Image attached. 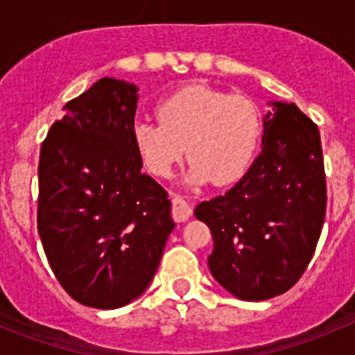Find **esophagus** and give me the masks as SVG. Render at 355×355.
Masks as SVG:
<instances>
[{"label": "esophagus", "instance_id": "esophagus-1", "mask_svg": "<svg viewBox=\"0 0 355 355\" xmlns=\"http://www.w3.org/2000/svg\"><path fill=\"white\" fill-rule=\"evenodd\" d=\"M172 215H174V218L178 222H187L192 216V209H190V206L181 197H175L172 200Z\"/></svg>", "mask_w": 355, "mask_h": 355}]
</instances>
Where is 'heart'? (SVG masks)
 Wrapping results in <instances>:
<instances>
[{"mask_svg":"<svg viewBox=\"0 0 355 355\" xmlns=\"http://www.w3.org/2000/svg\"><path fill=\"white\" fill-rule=\"evenodd\" d=\"M156 117L159 124H135L133 140L146 168L158 178H171L188 153L187 184L234 183L258 150L261 121L243 96L188 85L159 103Z\"/></svg>","mask_w":355,"mask_h":355,"instance_id":"1","label":"heart"}]
</instances>
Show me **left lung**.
I'll return each mask as SVG.
<instances>
[{"label": "left lung", "mask_w": 355, "mask_h": 355, "mask_svg": "<svg viewBox=\"0 0 355 355\" xmlns=\"http://www.w3.org/2000/svg\"><path fill=\"white\" fill-rule=\"evenodd\" d=\"M270 106L263 117L261 153L247 174L196 208L213 236L211 275L229 293L252 302L277 297L299 281L327 205L318 128L293 103Z\"/></svg>", "instance_id": "8db88e82"}]
</instances>
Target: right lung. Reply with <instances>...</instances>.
<instances>
[{
  "label": "right lung",
  "mask_w": 355,
  "mask_h": 355,
  "mask_svg": "<svg viewBox=\"0 0 355 355\" xmlns=\"http://www.w3.org/2000/svg\"><path fill=\"white\" fill-rule=\"evenodd\" d=\"M139 87L101 78L64 106L40 147L37 227L58 283L76 302L139 299L174 229L167 192L135 147Z\"/></svg>",
  "instance_id": "add662e5"
}]
</instances>
